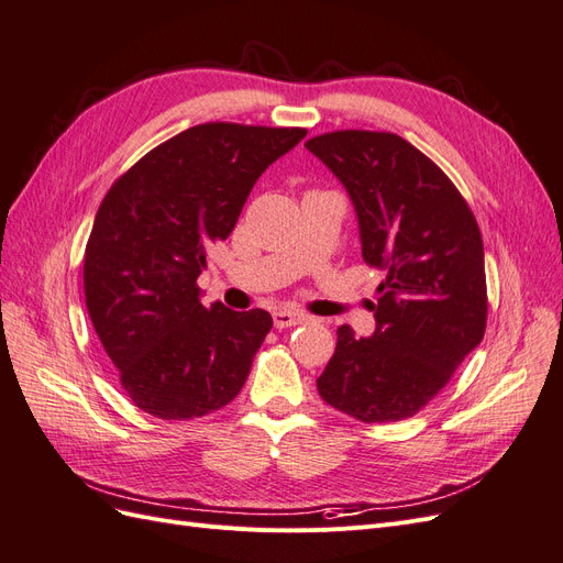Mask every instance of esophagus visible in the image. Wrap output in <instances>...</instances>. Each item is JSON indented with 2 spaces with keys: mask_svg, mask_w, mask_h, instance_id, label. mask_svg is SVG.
I'll use <instances>...</instances> for the list:
<instances>
[{
  "mask_svg": "<svg viewBox=\"0 0 563 563\" xmlns=\"http://www.w3.org/2000/svg\"><path fill=\"white\" fill-rule=\"evenodd\" d=\"M272 319H275V327H277V329L298 327V323L310 321V317H308V314L296 312V310H277V312H272Z\"/></svg>",
  "mask_w": 563,
  "mask_h": 563,
  "instance_id": "34e87169",
  "label": "esophagus"
}]
</instances>
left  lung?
Returning a JSON list of instances; mask_svg holds the SVG:
<instances>
[{"instance_id": "left-lung-1", "label": "left lung", "mask_w": 563, "mask_h": 563, "mask_svg": "<svg viewBox=\"0 0 563 563\" xmlns=\"http://www.w3.org/2000/svg\"><path fill=\"white\" fill-rule=\"evenodd\" d=\"M347 187L362 255L385 279L376 333L343 323L321 399L362 422H395L430 404L482 343L488 317L484 242L465 197L401 135L345 129L305 143Z\"/></svg>"}]
</instances>
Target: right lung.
<instances>
[{"label":"right lung","mask_w":563,"mask_h":563,"mask_svg":"<svg viewBox=\"0 0 563 563\" xmlns=\"http://www.w3.org/2000/svg\"><path fill=\"white\" fill-rule=\"evenodd\" d=\"M305 135L300 126L197 124L150 150L100 201L84 251V296L141 411L192 420L240 395L272 317L203 308L197 277L255 180Z\"/></svg>","instance_id":"1"}]
</instances>
